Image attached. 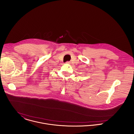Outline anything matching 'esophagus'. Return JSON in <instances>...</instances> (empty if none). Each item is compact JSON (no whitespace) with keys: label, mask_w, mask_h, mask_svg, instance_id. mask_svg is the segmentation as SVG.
<instances>
[{"label":"esophagus","mask_w":134,"mask_h":134,"mask_svg":"<svg viewBox=\"0 0 134 134\" xmlns=\"http://www.w3.org/2000/svg\"><path fill=\"white\" fill-rule=\"evenodd\" d=\"M66 63H67V64H70V63H71V62H70V61H67V62H66Z\"/></svg>","instance_id":"obj_1"}]
</instances>
